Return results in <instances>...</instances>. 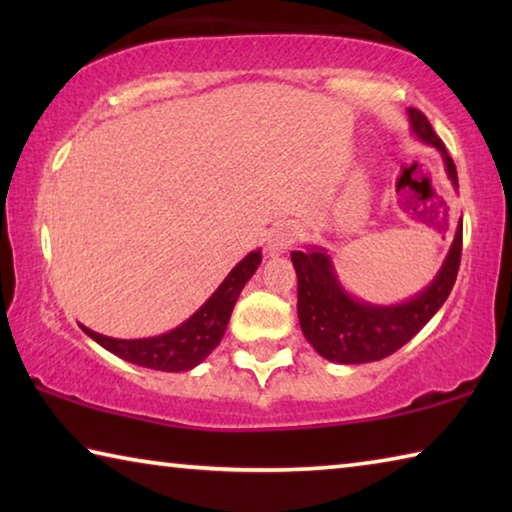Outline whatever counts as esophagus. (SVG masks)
I'll list each match as a JSON object with an SVG mask.
<instances>
[{
  "instance_id": "obj_1",
  "label": "esophagus",
  "mask_w": 512,
  "mask_h": 512,
  "mask_svg": "<svg viewBox=\"0 0 512 512\" xmlns=\"http://www.w3.org/2000/svg\"><path fill=\"white\" fill-rule=\"evenodd\" d=\"M296 237H298V230H296V225H293V223L275 225V228L271 230V235H268V241H266L268 253H271V255L284 253V250H287L291 244H296Z\"/></svg>"
}]
</instances>
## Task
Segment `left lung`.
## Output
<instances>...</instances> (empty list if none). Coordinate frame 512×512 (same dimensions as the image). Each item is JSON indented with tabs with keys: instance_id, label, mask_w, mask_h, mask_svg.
Returning <instances> with one entry per match:
<instances>
[{
	"instance_id": "obj_1",
	"label": "left lung",
	"mask_w": 512,
	"mask_h": 512,
	"mask_svg": "<svg viewBox=\"0 0 512 512\" xmlns=\"http://www.w3.org/2000/svg\"><path fill=\"white\" fill-rule=\"evenodd\" d=\"M409 121L413 135L424 144L436 146L443 155L447 178L458 189L456 164L447 155L440 137L433 133L429 119L420 110L409 108ZM461 250L463 219L458 221L449 253L429 287L397 305H372L345 291L325 248L293 250L291 262L298 275V320L302 334L320 357L334 363H368L388 357L409 343L445 305L456 282Z\"/></svg>"
}]
</instances>
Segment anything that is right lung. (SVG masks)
Wrapping results in <instances>:
<instances>
[{"instance_id": "1", "label": "right lung", "mask_w": 512, "mask_h": 512, "mask_svg": "<svg viewBox=\"0 0 512 512\" xmlns=\"http://www.w3.org/2000/svg\"><path fill=\"white\" fill-rule=\"evenodd\" d=\"M259 264H262V250L248 253L219 284V289L203 302V307L171 332L149 336V339H112V336L92 332L85 325H81V329L101 348L135 366L162 372L192 370L221 343L239 293L255 275Z\"/></svg>"}]
</instances>
